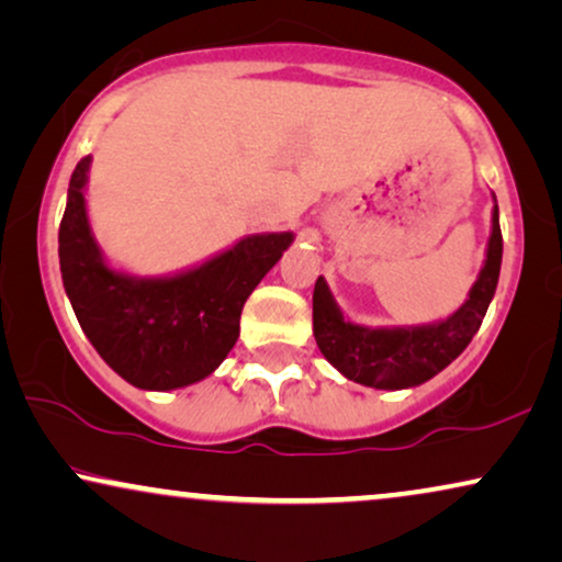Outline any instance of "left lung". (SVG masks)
<instances>
[{"instance_id": "8db88e82", "label": "left lung", "mask_w": 562, "mask_h": 562, "mask_svg": "<svg viewBox=\"0 0 562 562\" xmlns=\"http://www.w3.org/2000/svg\"><path fill=\"white\" fill-rule=\"evenodd\" d=\"M504 238L493 194L491 236L485 259L468 301L452 316L418 326H362L344 316L324 277L313 290V336L328 362L347 380L378 391L416 387L458 359L481 328L496 295Z\"/></svg>"}]
</instances>
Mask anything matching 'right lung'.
<instances>
[{
    "label": "right lung",
    "instance_id": "1",
    "mask_svg": "<svg viewBox=\"0 0 562 562\" xmlns=\"http://www.w3.org/2000/svg\"><path fill=\"white\" fill-rule=\"evenodd\" d=\"M92 156L74 169L58 259L71 308L104 362L140 391L200 383L238 339L246 297L280 261L295 234H251L175 274L138 277L115 269L92 234L87 182Z\"/></svg>",
    "mask_w": 562,
    "mask_h": 562
}]
</instances>
